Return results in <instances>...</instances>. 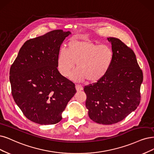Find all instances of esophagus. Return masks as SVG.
Returning <instances> with one entry per match:
<instances>
[{
	"instance_id": "obj_1",
	"label": "esophagus",
	"mask_w": 154,
	"mask_h": 154,
	"mask_svg": "<svg viewBox=\"0 0 154 154\" xmlns=\"http://www.w3.org/2000/svg\"><path fill=\"white\" fill-rule=\"evenodd\" d=\"M75 89H76L77 92H79V91H81L83 90V87L82 86H81V85H76Z\"/></svg>"
}]
</instances>
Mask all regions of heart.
<instances>
[{
	"mask_svg": "<svg viewBox=\"0 0 154 154\" xmlns=\"http://www.w3.org/2000/svg\"><path fill=\"white\" fill-rule=\"evenodd\" d=\"M113 60V52L109 45L73 38L68 42L66 51H60L56 63L59 72L64 77L69 75L76 63L77 70L72 73L71 79L95 83L106 75Z\"/></svg>",
	"mask_w": 154,
	"mask_h": 154,
	"instance_id": "1",
	"label": "heart"
}]
</instances>
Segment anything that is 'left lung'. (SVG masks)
<instances>
[{"label": "left lung", "mask_w": 154, "mask_h": 154, "mask_svg": "<svg viewBox=\"0 0 154 154\" xmlns=\"http://www.w3.org/2000/svg\"><path fill=\"white\" fill-rule=\"evenodd\" d=\"M107 39L113 52L112 65L100 81L85 86L84 91L89 118L109 125L121 121L138 107L143 76L134 51L120 39Z\"/></svg>", "instance_id": "8db88e82"}]
</instances>
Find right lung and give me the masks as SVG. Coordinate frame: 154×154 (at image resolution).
Here are the masks:
<instances>
[{"label": "right lung", "instance_id": "1", "mask_svg": "<svg viewBox=\"0 0 154 154\" xmlns=\"http://www.w3.org/2000/svg\"><path fill=\"white\" fill-rule=\"evenodd\" d=\"M70 34L56 30L28 40L11 66L13 99L32 122L41 125L59 122L76 93L75 84L61 75L56 63L61 45Z\"/></svg>", "mask_w": 154, "mask_h": 154}]
</instances>
